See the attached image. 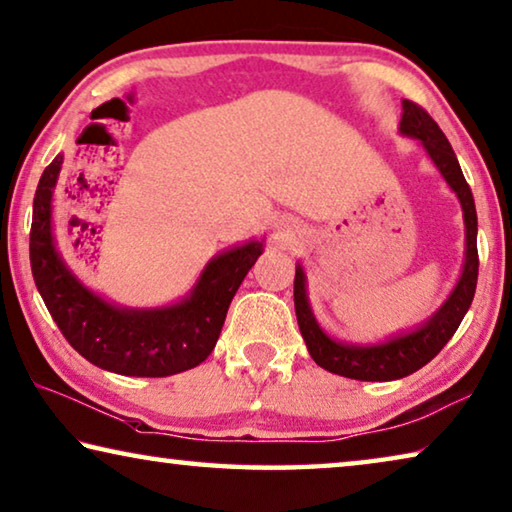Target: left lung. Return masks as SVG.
<instances>
[{"label":"left lung","instance_id":"left-lung-1","mask_svg":"<svg viewBox=\"0 0 512 512\" xmlns=\"http://www.w3.org/2000/svg\"><path fill=\"white\" fill-rule=\"evenodd\" d=\"M401 132L412 139H419L426 152L431 154L435 166L440 168L446 184L456 191V196L465 212V227H467V257L465 269L458 280L456 289L449 300L437 310L431 321L417 328L415 332L389 339L385 344L376 346H348L330 339L326 332L319 328L314 314L310 310L305 294V273L296 266L294 278V305L300 335H303L307 351L312 360L330 373L337 376L353 378V380H396L410 376L424 364L431 362L437 353L442 351L446 342L458 330L462 316L467 314L469 305L474 300L476 280H478V250H476V207L472 189L462 175L460 164L453 152L451 143L435 120L431 118L424 107L417 102L403 100V118Z\"/></svg>","mask_w":512,"mask_h":512}]
</instances>
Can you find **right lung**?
Segmentation results:
<instances>
[{"instance_id": "obj_1", "label": "right lung", "mask_w": 512, "mask_h": 512, "mask_svg": "<svg viewBox=\"0 0 512 512\" xmlns=\"http://www.w3.org/2000/svg\"><path fill=\"white\" fill-rule=\"evenodd\" d=\"M61 164L59 154L40 175L29 259L36 287L63 337L95 367L120 376L161 378L198 367L214 351L227 307L262 255V243L250 241L212 259L182 303L161 310H120L81 285L56 253L52 191Z\"/></svg>"}]
</instances>
